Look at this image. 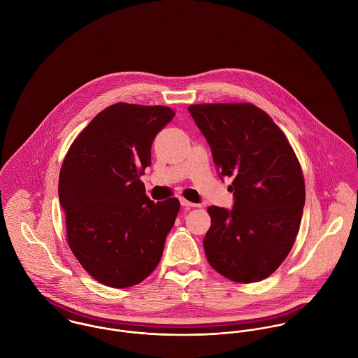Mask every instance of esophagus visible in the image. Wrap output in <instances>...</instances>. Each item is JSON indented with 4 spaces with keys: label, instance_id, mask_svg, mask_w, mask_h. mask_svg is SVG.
Returning <instances> with one entry per match:
<instances>
[{
    "label": "esophagus",
    "instance_id": "obj_1",
    "mask_svg": "<svg viewBox=\"0 0 358 358\" xmlns=\"http://www.w3.org/2000/svg\"><path fill=\"white\" fill-rule=\"evenodd\" d=\"M180 205H182V206H185V208H193V206H197V204H193V203H190V201H187V200H185V199H180Z\"/></svg>",
    "mask_w": 358,
    "mask_h": 358
}]
</instances>
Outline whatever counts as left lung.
<instances>
[{
	"mask_svg": "<svg viewBox=\"0 0 358 358\" xmlns=\"http://www.w3.org/2000/svg\"><path fill=\"white\" fill-rule=\"evenodd\" d=\"M220 179H233L231 209L209 206V264L236 282L273 274L289 254L305 206L301 164L282 131L251 103L192 104Z\"/></svg>",
	"mask_w": 358,
	"mask_h": 358,
	"instance_id": "left-lung-1",
	"label": "left lung"
}]
</instances>
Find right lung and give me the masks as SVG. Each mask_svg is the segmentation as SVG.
Instances as JSON below:
<instances>
[{
    "instance_id": "obj_1",
    "label": "right lung",
    "mask_w": 358,
    "mask_h": 358,
    "mask_svg": "<svg viewBox=\"0 0 358 358\" xmlns=\"http://www.w3.org/2000/svg\"><path fill=\"white\" fill-rule=\"evenodd\" d=\"M164 106L115 103L73 142L59 175L69 247L99 282L127 288L157 267L179 200L152 201L139 176L155 135L173 118Z\"/></svg>"
}]
</instances>
